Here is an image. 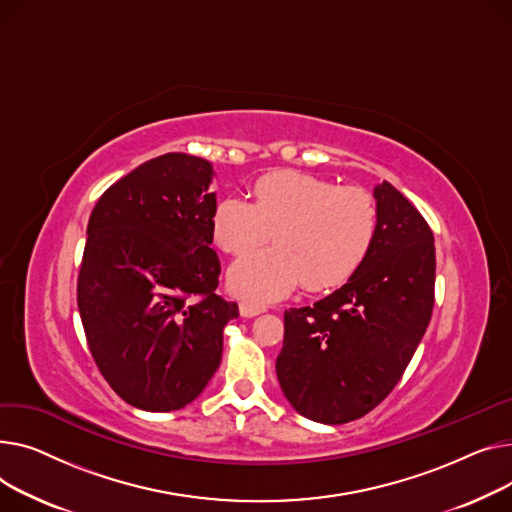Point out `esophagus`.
<instances>
[{
    "instance_id": "34e87169",
    "label": "esophagus",
    "mask_w": 512,
    "mask_h": 512,
    "mask_svg": "<svg viewBox=\"0 0 512 512\" xmlns=\"http://www.w3.org/2000/svg\"><path fill=\"white\" fill-rule=\"evenodd\" d=\"M260 312H264V306H258V304H252V302H242V304H239V314H242L244 318L258 316Z\"/></svg>"
}]
</instances>
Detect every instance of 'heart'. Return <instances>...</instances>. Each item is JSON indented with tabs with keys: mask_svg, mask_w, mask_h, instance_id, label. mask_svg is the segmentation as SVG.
<instances>
[{
	"mask_svg": "<svg viewBox=\"0 0 512 512\" xmlns=\"http://www.w3.org/2000/svg\"><path fill=\"white\" fill-rule=\"evenodd\" d=\"M252 194L254 204L223 198L213 215L215 242L231 256L250 254L270 235L277 244L231 268V291L250 302H273L299 283L310 291L343 285L374 244L378 206L362 186L283 169L256 179Z\"/></svg>",
	"mask_w": 512,
	"mask_h": 512,
	"instance_id": "heart-1",
	"label": "heart"
}]
</instances>
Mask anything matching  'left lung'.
<instances>
[{
    "label": "left lung",
    "mask_w": 512,
    "mask_h": 512,
    "mask_svg": "<svg viewBox=\"0 0 512 512\" xmlns=\"http://www.w3.org/2000/svg\"><path fill=\"white\" fill-rule=\"evenodd\" d=\"M374 244L349 281L314 306L285 312L277 378L297 413L347 424L397 386L434 308V233L388 182L374 188Z\"/></svg>",
    "instance_id": "left-lung-1"
}]
</instances>
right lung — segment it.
I'll list each match as a JSON object with an SVG mask.
<instances>
[{
    "mask_svg": "<svg viewBox=\"0 0 512 512\" xmlns=\"http://www.w3.org/2000/svg\"><path fill=\"white\" fill-rule=\"evenodd\" d=\"M213 175L206 159L161 155L107 188L88 219L78 275L88 349L115 393L144 411L192 403L239 316L215 293Z\"/></svg>",
    "mask_w": 512,
    "mask_h": 512,
    "instance_id": "right-lung-1",
    "label": "right lung"
}]
</instances>
